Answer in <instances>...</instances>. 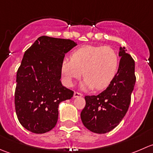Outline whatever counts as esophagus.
<instances>
[{
    "label": "esophagus",
    "mask_w": 153,
    "mask_h": 153,
    "mask_svg": "<svg viewBox=\"0 0 153 153\" xmlns=\"http://www.w3.org/2000/svg\"><path fill=\"white\" fill-rule=\"evenodd\" d=\"M83 95L82 94L79 93V92H74V95H73V98H79V97H82Z\"/></svg>",
    "instance_id": "1"
}]
</instances>
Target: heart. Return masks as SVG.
Masks as SVG:
<instances>
[{
	"label": "heart",
	"instance_id": "heart-1",
	"mask_svg": "<svg viewBox=\"0 0 153 153\" xmlns=\"http://www.w3.org/2000/svg\"><path fill=\"white\" fill-rule=\"evenodd\" d=\"M119 67V57L113 49L104 46L86 45L75 49L71 59L64 58L61 64V75L64 84L73 85L74 80L82 75L85 78L81 84L82 89L94 87L101 90L107 87L115 78Z\"/></svg>",
	"mask_w": 153,
	"mask_h": 153
}]
</instances>
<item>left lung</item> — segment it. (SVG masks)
Returning <instances> with one entry per match:
<instances>
[{
  "instance_id": "left-lung-1",
  "label": "left lung",
  "mask_w": 153,
  "mask_h": 153,
  "mask_svg": "<svg viewBox=\"0 0 153 153\" xmlns=\"http://www.w3.org/2000/svg\"><path fill=\"white\" fill-rule=\"evenodd\" d=\"M120 47L118 72L109 86L98 95L85 96L86 106L81 112L84 126L91 132L104 134L116 127L124 118L135 84V61Z\"/></svg>"
}]
</instances>
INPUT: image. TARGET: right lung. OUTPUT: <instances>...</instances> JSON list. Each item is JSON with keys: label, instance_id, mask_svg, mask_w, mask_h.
I'll list each match as a JSON object with an SVG mask.
<instances>
[{"label": "right lung", "instance_id": "add662e5", "mask_svg": "<svg viewBox=\"0 0 153 153\" xmlns=\"http://www.w3.org/2000/svg\"><path fill=\"white\" fill-rule=\"evenodd\" d=\"M75 46L72 40L41 36L24 53L17 72L15 105L18 121L27 130H51L60 103L73 96V91L62 85L61 64Z\"/></svg>", "mask_w": 153, "mask_h": 153}]
</instances>
